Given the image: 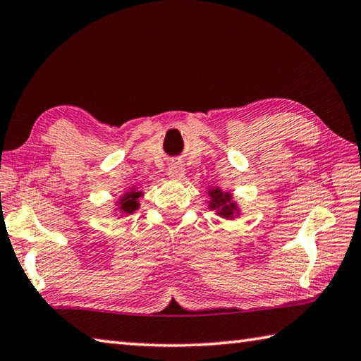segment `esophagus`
<instances>
[{
	"mask_svg": "<svg viewBox=\"0 0 361 361\" xmlns=\"http://www.w3.org/2000/svg\"><path fill=\"white\" fill-rule=\"evenodd\" d=\"M167 175H169V178H172V180H180L181 176L185 175V167H183L181 164L175 162V164H172V166L169 167Z\"/></svg>",
	"mask_w": 361,
	"mask_h": 361,
	"instance_id": "1",
	"label": "esophagus"
}]
</instances>
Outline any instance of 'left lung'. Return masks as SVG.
I'll use <instances>...</instances> for the list:
<instances>
[{
  "label": "left lung",
  "mask_w": 361,
  "mask_h": 361,
  "mask_svg": "<svg viewBox=\"0 0 361 361\" xmlns=\"http://www.w3.org/2000/svg\"><path fill=\"white\" fill-rule=\"evenodd\" d=\"M209 208L218 209V214L226 219H233V216L238 213L237 203L232 202V195L228 192H222L219 188L209 189Z\"/></svg>",
  "instance_id": "8db88e82"
}]
</instances>
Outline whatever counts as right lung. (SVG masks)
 <instances>
[{"mask_svg": "<svg viewBox=\"0 0 361 361\" xmlns=\"http://www.w3.org/2000/svg\"><path fill=\"white\" fill-rule=\"evenodd\" d=\"M140 195H142L140 191H134V189H130V191L124 194L120 199V202H118V205H120L118 209H120L123 214L134 213L135 209L139 208V202H137V199H139Z\"/></svg>", "mask_w": 361, "mask_h": 361, "instance_id": "1", "label": "right lung"}]
</instances>
